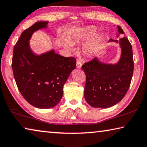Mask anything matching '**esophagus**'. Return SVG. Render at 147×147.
I'll return each instance as SVG.
<instances>
[{
    "instance_id": "34e87169",
    "label": "esophagus",
    "mask_w": 147,
    "mask_h": 147,
    "mask_svg": "<svg viewBox=\"0 0 147 147\" xmlns=\"http://www.w3.org/2000/svg\"><path fill=\"white\" fill-rule=\"evenodd\" d=\"M82 65V62H81L80 60H77V61H76V67L78 69H80Z\"/></svg>"
}]
</instances>
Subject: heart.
Wrapping results in <instances>:
<instances>
[{
    "instance_id": "obj_1",
    "label": "heart",
    "mask_w": 147,
    "mask_h": 147,
    "mask_svg": "<svg viewBox=\"0 0 147 147\" xmlns=\"http://www.w3.org/2000/svg\"><path fill=\"white\" fill-rule=\"evenodd\" d=\"M96 33V29L94 27H88L85 29V31L82 33L79 34L78 36L71 40V42L64 41L63 42V45L64 46L70 50L73 49V44L76 43V42H80L88 40L90 38L94 35ZM98 46H99V40L98 38H94L90 41L89 43L85 45L84 47V52L85 55L88 56L92 55L96 51Z\"/></svg>"
}]
</instances>
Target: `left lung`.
I'll return each mask as SVG.
<instances>
[{"instance_id": "obj_1", "label": "left lung", "mask_w": 147, "mask_h": 147, "mask_svg": "<svg viewBox=\"0 0 147 147\" xmlns=\"http://www.w3.org/2000/svg\"><path fill=\"white\" fill-rule=\"evenodd\" d=\"M118 30V36L125 34L119 26ZM109 41L118 42L111 38ZM119 43L121 56L118 63L105 64L94 58L82 66L86 76L85 98L93 107L107 108L116 105L129 90L134 71L132 48L125 37L120 38Z\"/></svg>"}]
</instances>
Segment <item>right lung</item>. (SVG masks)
<instances>
[{
  "label": "right lung",
  "instance_id": "right-lung-1",
  "mask_svg": "<svg viewBox=\"0 0 147 147\" xmlns=\"http://www.w3.org/2000/svg\"><path fill=\"white\" fill-rule=\"evenodd\" d=\"M48 22H37L21 34L13 48L12 69L15 80L24 99L35 107L51 108L60 102L63 87L76 58L63 57L53 50L36 56L29 47L34 31L47 27Z\"/></svg>",
  "mask_w": 147,
  "mask_h": 147
}]
</instances>
